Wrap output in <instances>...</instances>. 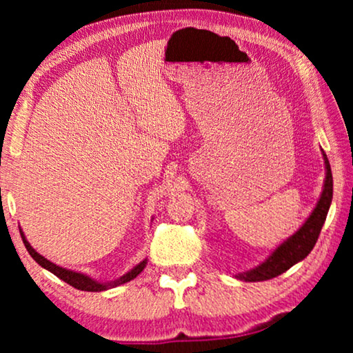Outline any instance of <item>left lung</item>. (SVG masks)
<instances>
[{
	"mask_svg": "<svg viewBox=\"0 0 353 353\" xmlns=\"http://www.w3.org/2000/svg\"><path fill=\"white\" fill-rule=\"evenodd\" d=\"M323 161H325V181H323V191L318 199L315 209L308 215V219L303 221L292 236H289L281 244L276 245L272 250L263 262H260L257 267L245 270L243 273L234 274L236 279L245 283H259L267 281V279L276 278L278 274L288 272L292 265L302 262L308 254L312 252L313 245L316 244L320 231L325 225L327 210L331 207L332 201V173L330 162H327L326 154L323 152Z\"/></svg>",
	"mask_w": 353,
	"mask_h": 353,
	"instance_id": "8db88e82",
	"label": "left lung"
}]
</instances>
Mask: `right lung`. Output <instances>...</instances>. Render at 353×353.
<instances>
[{"mask_svg": "<svg viewBox=\"0 0 353 353\" xmlns=\"http://www.w3.org/2000/svg\"><path fill=\"white\" fill-rule=\"evenodd\" d=\"M21 236H22L23 244H26V248L28 250V254L32 255V259L35 260V262L40 265V267L48 270V272H51L52 274H56L57 278L62 279V281H65L67 284H70V286H74L75 289H80V291L101 292V291H108V289L117 288V286H120V284H125V283L132 281V279L137 278L138 274L143 272L144 267H146V263H148V259H143L141 262L134 265L132 270H128L127 273L122 274V276L117 278V279H114V281H99V279L90 276V274H86V273L75 272V270H69V268L59 267V265L52 263L51 260L45 259L41 254H38L37 250L32 248L30 243H28L27 238H26V234H23L22 228H21Z\"/></svg>", "mask_w": 353, "mask_h": 353, "instance_id": "obj_1", "label": "right lung"}]
</instances>
